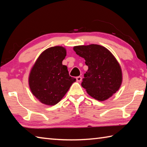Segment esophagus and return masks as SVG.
Wrapping results in <instances>:
<instances>
[{"label":"esophagus","mask_w":147,"mask_h":147,"mask_svg":"<svg viewBox=\"0 0 147 147\" xmlns=\"http://www.w3.org/2000/svg\"><path fill=\"white\" fill-rule=\"evenodd\" d=\"M76 80L78 82H81L82 81V78L81 76H78L76 77Z\"/></svg>","instance_id":"obj_1"}]
</instances>
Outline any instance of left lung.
<instances>
[{
  "label": "left lung",
  "instance_id": "8db88e82",
  "mask_svg": "<svg viewBox=\"0 0 147 147\" xmlns=\"http://www.w3.org/2000/svg\"><path fill=\"white\" fill-rule=\"evenodd\" d=\"M73 50L85 59L88 67L82 86L89 95L97 100L104 101L118 91L123 82L121 67L107 49L91 44L75 46Z\"/></svg>",
  "mask_w": 147,
  "mask_h": 147
}]
</instances>
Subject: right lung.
<instances>
[{"label":"right lung","mask_w":147,"mask_h":147,"mask_svg":"<svg viewBox=\"0 0 147 147\" xmlns=\"http://www.w3.org/2000/svg\"><path fill=\"white\" fill-rule=\"evenodd\" d=\"M66 56L63 47H52L43 51L36 59L28 78L32 94L47 105L57 104L76 79L69 74L62 61Z\"/></svg>","instance_id":"1"}]
</instances>
